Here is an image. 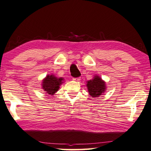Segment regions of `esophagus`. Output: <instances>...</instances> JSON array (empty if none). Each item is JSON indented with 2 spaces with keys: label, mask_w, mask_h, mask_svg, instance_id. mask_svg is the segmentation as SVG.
Returning <instances> with one entry per match:
<instances>
[{
  "label": "esophagus",
  "mask_w": 151,
  "mask_h": 151,
  "mask_svg": "<svg viewBox=\"0 0 151 151\" xmlns=\"http://www.w3.org/2000/svg\"><path fill=\"white\" fill-rule=\"evenodd\" d=\"M73 80L75 81H79L81 80V78L80 77H78V78H73Z\"/></svg>",
  "instance_id": "esophagus-1"
}]
</instances>
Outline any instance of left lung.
<instances>
[{
	"label": "left lung",
	"instance_id": "8db88e82",
	"mask_svg": "<svg viewBox=\"0 0 151 151\" xmlns=\"http://www.w3.org/2000/svg\"><path fill=\"white\" fill-rule=\"evenodd\" d=\"M88 93L93 97H98L106 89V83L99 76H95L93 79L87 82Z\"/></svg>",
	"mask_w": 151,
	"mask_h": 151
}]
</instances>
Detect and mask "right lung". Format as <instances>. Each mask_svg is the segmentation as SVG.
I'll return each instance as SVG.
<instances>
[{
    "label": "right lung",
    "instance_id": "right-lung-1",
    "mask_svg": "<svg viewBox=\"0 0 151 151\" xmlns=\"http://www.w3.org/2000/svg\"><path fill=\"white\" fill-rule=\"evenodd\" d=\"M63 78H57L53 75H47L42 81V88L49 95H53L58 91L60 85L63 83Z\"/></svg>",
    "mask_w": 151,
    "mask_h": 151
}]
</instances>
